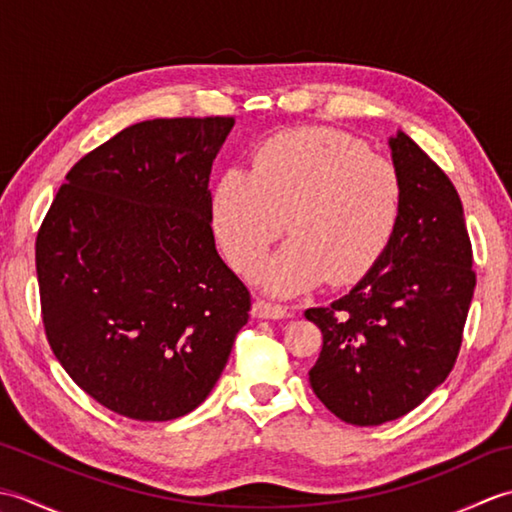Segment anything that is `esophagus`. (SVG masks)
I'll list each match as a JSON object with an SVG mask.
<instances>
[{
	"instance_id": "1",
	"label": "esophagus",
	"mask_w": 512,
	"mask_h": 512,
	"mask_svg": "<svg viewBox=\"0 0 512 512\" xmlns=\"http://www.w3.org/2000/svg\"><path fill=\"white\" fill-rule=\"evenodd\" d=\"M253 314L259 319H284V317H288L290 312H288L286 306H281V303L257 299L253 303Z\"/></svg>"
}]
</instances>
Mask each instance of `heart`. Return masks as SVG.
Returning a JSON list of instances; mask_svg holds the SVG:
<instances>
[{
	"mask_svg": "<svg viewBox=\"0 0 512 512\" xmlns=\"http://www.w3.org/2000/svg\"><path fill=\"white\" fill-rule=\"evenodd\" d=\"M405 206L394 160L354 136L288 129L255 149L250 171L228 169L213 198L215 233L233 268L250 273L288 222L290 242L262 268L275 292L306 290L328 275L350 284L387 250Z\"/></svg>",
	"mask_w": 512,
	"mask_h": 512,
	"instance_id": "1",
	"label": "heart"
}]
</instances>
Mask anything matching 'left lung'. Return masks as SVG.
I'll return each instance as SVG.
<instances>
[{"mask_svg":"<svg viewBox=\"0 0 512 512\" xmlns=\"http://www.w3.org/2000/svg\"><path fill=\"white\" fill-rule=\"evenodd\" d=\"M405 206L374 268L325 308L306 310L323 334L310 369L336 418L376 427L416 409L455 365L475 290L460 195L407 134L389 140Z\"/></svg>","mask_w":512,"mask_h":512,"instance_id":"1","label":"left lung"}]
</instances>
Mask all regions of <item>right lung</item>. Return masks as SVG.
I'll return each mask as SVG.
<instances>
[{
	"instance_id": "obj_1",
	"label": "right lung",
	"mask_w": 512,
	"mask_h": 512,
	"mask_svg": "<svg viewBox=\"0 0 512 512\" xmlns=\"http://www.w3.org/2000/svg\"><path fill=\"white\" fill-rule=\"evenodd\" d=\"M233 116L156 118L65 176L37 233L41 317L85 394L165 422L211 394L250 312L215 250L211 165Z\"/></svg>"
}]
</instances>
